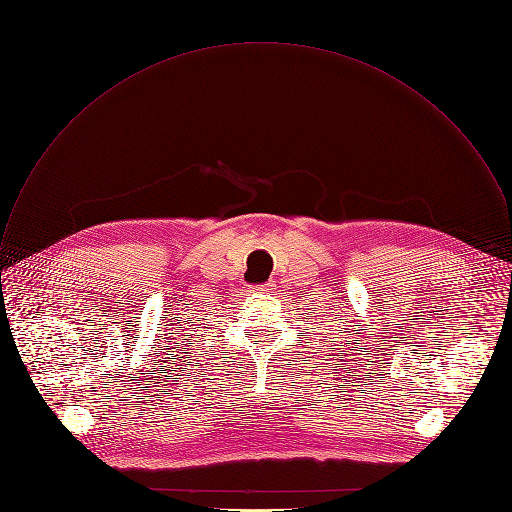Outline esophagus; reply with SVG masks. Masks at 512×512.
<instances>
[{
	"mask_svg": "<svg viewBox=\"0 0 512 512\" xmlns=\"http://www.w3.org/2000/svg\"><path fill=\"white\" fill-rule=\"evenodd\" d=\"M272 286H274L272 282H266V284H258L254 290H264V292H270V290H272Z\"/></svg>",
	"mask_w": 512,
	"mask_h": 512,
	"instance_id": "esophagus-1",
	"label": "esophagus"
}]
</instances>
